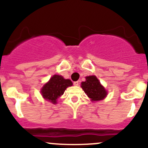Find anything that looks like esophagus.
<instances>
[{
    "label": "esophagus",
    "mask_w": 148,
    "mask_h": 148,
    "mask_svg": "<svg viewBox=\"0 0 148 148\" xmlns=\"http://www.w3.org/2000/svg\"><path fill=\"white\" fill-rule=\"evenodd\" d=\"M79 81H74V86H77L78 85H79Z\"/></svg>",
    "instance_id": "esophagus-1"
}]
</instances>
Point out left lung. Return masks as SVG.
<instances>
[{"label":"left lung","mask_w":148,"mask_h":148,"mask_svg":"<svg viewBox=\"0 0 148 148\" xmlns=\"http://www.w3.org/2000/svg\"><path fill=\"white\" fill-rule=\"evenodd\" d=\"M86 79L81 83V88L91 101H100L106 97L107 91L95 76H86Z\"/></svg>","instance_id":"left-lung-1"}]
</instances>
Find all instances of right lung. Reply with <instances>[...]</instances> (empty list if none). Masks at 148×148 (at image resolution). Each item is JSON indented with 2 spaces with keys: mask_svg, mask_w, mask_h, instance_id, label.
<instances>
[{
  "mask_svg": "<svg viewBox=\"0 0 148 148\" xmlns=\"http://www.w3.org/2000/svg\"><path fill=\"white\" fill-rule=\"evenodd\" d=\"M72 86L69 79H64L62 76L55 74L44 85L41 89V94L44 99L53 103H56L57 99L64 94L67 87Z\"/></svg>",
  "mask_w": 148,
  "mask_h": 148,
  "instance_id": "obj_1",
  "label": "right lung"
}]
</instances>
